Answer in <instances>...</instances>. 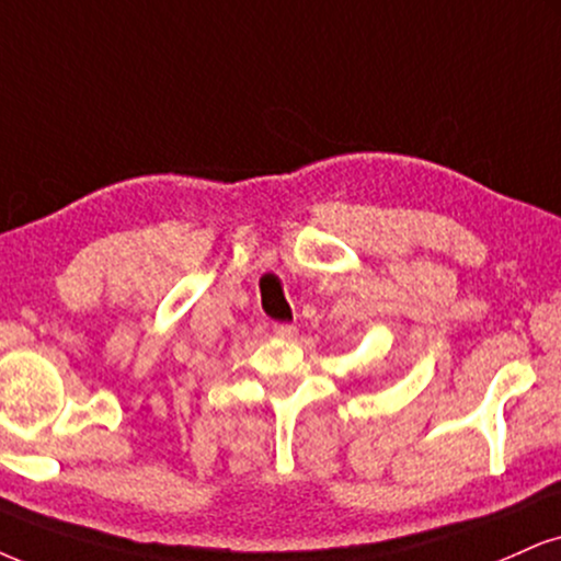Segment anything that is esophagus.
<instances>
[{
    "label": "esophagus",
    "mask_w": 561,
    "mask_h": 561,
    "mask_svg": "<svg viewBox=\"0 0 561 561\" xmlns=\"http://www.w3.org/2000/svg\"><path fill=\"white\" fill-rule=\"evenodd\" d=\"M273 333L278 337H286V341H291V337H296V328L294 324L280 322V324H273Z\"/></svg>",
    "instance_id": "34e87169"
}]
</instances>
